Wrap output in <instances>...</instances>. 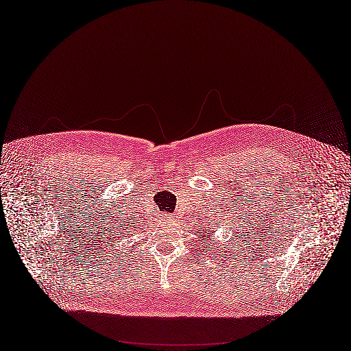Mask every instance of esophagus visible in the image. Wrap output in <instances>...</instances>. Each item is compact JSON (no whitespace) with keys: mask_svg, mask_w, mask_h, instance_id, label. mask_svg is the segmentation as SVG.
I'll return each instance as SVG.
<instances>
[{"mask_svg":"<svg viewBox=\"0 0 351 351\" xmlns=\"http://www.w3.org/2000/svg\"><path fill=\"white\" fill-rule=\"evenodd\" d=\"M165 219H166V221H172V218H171V215H166V217H165Z\"/></svg>","mask_w":351,"mask_h":351,"instance_id":"1","label":"esophagus"}]
</instances>
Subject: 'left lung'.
Listing matches in <instances>:
<instances>
[{"mask_svg":"<svg viewBox=\"0 0 351 351\" xmlns=\"http://www.w3.org/2000/svg\"><path fill=\"white\" fill-rule=\"evenodd\" d=\"M225 248H228V247H225Z\"/></svg>","mask_w":351,"mask_h":351,"instance_id":"8db88e82","label":"left lung"}]
</instances>
